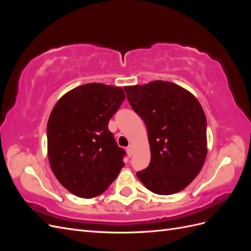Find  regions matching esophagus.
<instances>
[{"instance_id":"esophagus-1","label":"esophagus","mask_w":251,"mask_h":251,"mask_svg":"<svg viewBox=\"0 0 251 251\" xmlns=\"http://www.w3.org/2000/svg\"><path fill=\"white\" fill-rule=\"evenodd\" d=\"M126 153H127L128 157H131V156L133 155V147H132V146H128V147L126 148Z\"/></svg>"}]
</instances>
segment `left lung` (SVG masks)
I'll return each mask as SVG.
<instances>
[{"label": "left lung", "mask_w": 251, "mask_h": 251, "mask_svg": "<svg viewBox=\"0 0 251 251\" xmlns=\"http://www.w3.org/2000/svg\"><path fill=\"white\" fill-rule=\"evenodd\" d=\"M132 109L147 126L151 161L137 177L149 191L172 195L184 189L207 153L206 117L197 98L170 81L125 87Z\"/></svg>", "instance_id": "1"}]
</instances>
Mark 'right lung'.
I'll return each instance as SVG.
<instances>
[{"label":"right lung","instance_id":"add662e5","mask_svg":"<svg viewBox=\"0 0 251 251\" xmlns=\"http://www.w3.org/2000/svg\"><path fill=\"white\" fill-rule=\"evenodd\" d=\"M125 98L119 87L86 83L53 108L47 125L49 162L59 183L73 195L102 194L124 168L126 151L108 125Z\"/></svg>","mask_w":251,"mask_h":251}]
</instances>
